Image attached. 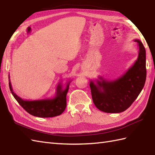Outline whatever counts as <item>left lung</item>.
Here are the masks:
<instances>
[{
	"label": "left lung",
	"mask_w": 155,
	"mask_h": 155,
	"mask_svg": "<svg viewBox=\"0 0 155 155\" xmlns=\"http://www.w3.org/2000/svg\"><path fill=\"white\" fill-rule=\"evenodd\" d=\"M139 54L132 67L120 77L107 81L99 77L90 81L92 98L98 109L104 113H118L126 110L140 93L147 77L146 51L139 39Z\"/></svg>",
	"instance_id": "1"
}]
</instances>
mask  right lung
<instances>
[{
	"instance_id": "right-lung-1",
	"label": "right lung",
	"mask_w": 155,
	"mask_h": 155,
	"mask_svg": "<svg viewBox=\"0 0 155 155\" xmlns=\"http://www.w3.org/2000/svg\"><path fill=\"white\" fill-rule=\"evenodd\" d=\"M9 88L11 93L16 101L24 109L35 117L41 118H48L58 116L63 113L67 107V94L68 93L71 81L66 84L65 88L62 87L61 83L57 85L56 93L54 97L45 99L28 101L24 100L14 93L8 75Z\"/></svg>"
}]
</instances>
